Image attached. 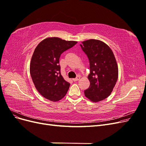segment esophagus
<instances>
[{"label": "esophagus", "instance_id": "obj_1", "mask_svg": "<svg viewBox=\"0 0 146 146\" xmlns=\"http://www.w3.org/2000/svg\"><path fill=\"white\" fill-rule=\"evenodd\" d=\"M80 76H77L76 78H73L72 80H73V81H74V82H76V81H78V80H80Z\"/></svg>", "mask_w": 146, "mask_h": 146}]
</instances>
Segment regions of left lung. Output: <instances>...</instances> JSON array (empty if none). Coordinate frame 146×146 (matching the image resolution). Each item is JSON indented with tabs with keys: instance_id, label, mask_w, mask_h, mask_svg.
<instances>
[{
	"instance_id": "left-lung-1",
	"label": "left lung",
	"mask_w": 146,
	"mask_h": 146,
	"mask_svg": "<svg viewBox=\"0 0 146 146\" xmlns=\"http://www.w3.org/2000/svg\"><path fill=\"white\" fill-rule=\"evenodd\" d=\"M90 61L88 79L90 86L84 91L85 96L97 102L111 94L118 78V67L110 47L98 39H88L80 44Z\"/></svg>"
}]
</instances>
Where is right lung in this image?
<instances>
[{
    "label": "right lung",
    "instance_id": "1",
    "mask_svg": "<svg viewBox=\"0 0 146 146\" xmlns=\"http://www.w3.org/2000/svg\"><path fill=\"white\" fill-rule=\"evenodd\" d=\"M77 43L61 38H47L35 48L30 65L31 77L37 91L44 98L53 102L63 98L70 83L61 75V54Z\"/></svg>",
    "mask_w": 146,
    "mask_h": 146
}]
</instances>
